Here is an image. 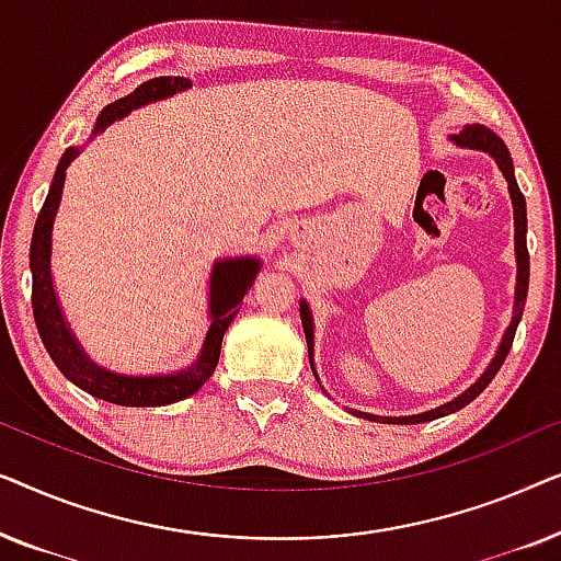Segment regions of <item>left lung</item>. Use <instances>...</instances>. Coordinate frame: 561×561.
<instances>
[{
    "label": "left lung",
    "mask_w": 561,
    "mask_h": 561,
    "mask_svg": "<svg viewBox=\"0 0 561 561\" xmlns=\"http://www.w3.org/2000/svg\"><path fill=\"white\" fill-rule=\"evenodd\" d=\"M449 137H451V142L459 145V148L490 152V156L495 158L497 168H501V171H503L505 181H508V194H511V204H513V225H516V267H518V273H516V304H513L511 327L505 329L501 347H497L495 357L490 359V365L485 367V373H482L480 378L474 380L472 386L465 390V393H459L457 398H451L449 403L436 405V409H432V411L413 413V416H373V413L352 411V413H359V416L367 419V421H382V424H424V421L442 419V416H447V413H455L459 409H465L467 403L474 401V398H478L482 390L490 386V380H493L495 375H497V370H501V365L505 363V357H508V352H511L513 336H516L520 313H524L526 296H528L526 198H524V194H520V188H518V183H516V173H513L511 152H508V148H505V142L501 140V137L493 133V129H488V127H482V125H465L457 135H449ZM301 324H304L306 344H309V359H311V370H313V319H311V311H309V306H306V301H301ZM313 373H317V370H313Z\"/></svg>",
    "instance_id": "1"
}]
</instances>
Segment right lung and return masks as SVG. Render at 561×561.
Returning a JSON list of instances; mask_svg holds the SVG:
<instances>
[{
  "instance_id": "obj_1",
  "label": "right lung",
  "mask_w": 561,
  "mask_h": 561,
  "mask_svg": "<svg viewBox=\"0 0 561 561\" xmlns=\"http://www.w3.org/2000/svg\"><path fill=\"white\" fill-rule=\"evenodd\" d=\"M191 89V81L183 76H158L137 87L133 94L117 99V102L106 104L102 114L96 117V125L91 129V137L104 133L112 122L127 117L133 110L150 102H160L179 91ZM89 137V140H91ZM81 148H68L58 160L56 175H53L50 191L45 196V204L41 214H37L33 242H30V271H33V317L41 332V340L48 350L53 363L58 370L66 375L73 386L87 390L89 396L102 398V401L117 403V405H168L183 398L194 396L198 388L214 375V367L219 363L221 340L225 332L232 324V319L240 311V304L248 290L255 283V275L260 273L257 257H225L217 260L211 267L209 278V332L198 352L196 363L186 367V370L168 373V375H119L112 370H104L96 365L83 347L76 340L71 327L64 319L60 311L56 288H53V273H50V252H53V221H56L60 196H64L66 183V168L73 163Z\"/></svg>"
}]
</instances>
